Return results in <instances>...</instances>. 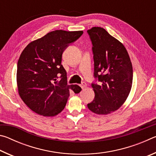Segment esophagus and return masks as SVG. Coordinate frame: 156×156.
<instances>
[{
  "label": "esophagus",
  "instance_id": "1",
  "mask_svg": "<svg viewBox=\"0 0 156 156\" xmlns=\"http://www.w3.org/2000/svg\"><path fill=\"white\" fill-rule=\"evenodd\" d=\"M80 86V87L82 88V89H84V88L87 87V84H86V83H82Z\"/></svg>",
  "mask_w": 156,
  "mask_h": 156
}]
</instances>
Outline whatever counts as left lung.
<instances>
[{
	"label": "left lung",
	"mask_w": 156,
	"mask_h": 156,
	"mask_svg": "<svg viewBox=\"0 0 156 156\" xmlns=\"http://www.w3.org/2000/svg\"><path fill=\"white\" fill-rule=\"evenodd\" d=\"M92 43L94 78L100 84H91L95 97L87 104L96 114L107 115L122 106L130 93L133 67L125 46L105 29L94 27L87 30Z\"/></svg>",
	"instance_id": "8db88e82"
}]
</instances>
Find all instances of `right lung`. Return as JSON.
Returning <instances> with one entry per match:
<instances>
[{
	"mask_svg": "<svg viewBox=\"0 0 156 156\" xmlns=\"http://www.w3.org/2000/svg\"><path fill=\"white\" fill-rule=\"evenodd\" d=\"M83 31L56 30L31 42L21 53L17 65L18 94L25 105L39 115L55 116L64 109L69 90L81 88L67 84L61 65L65 49L80 38Z\"/></svg>",
	"mask_w": 156,
	"mask_h": 156,
	"instance_id": "1",
	"label": "right lung"
}]
</instances>
